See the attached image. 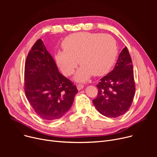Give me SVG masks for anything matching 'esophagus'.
<instances>
[{
    "label": "esophagus",
    "mask_w": 157,
    "mask_h": 157,
    "mask_svg": "<svg viewBox=\"0 0 157 157\" xmlns=\"http://www.w3.org/2000/svg\"><path fill=\"white\" fill-rule=\"evenodd\" d=\"M83 87H84V85H82V84H78V85H77V88H78V90H81V89H83Z\"/></svg>",
    "instance_id": "obj_1"
}]
</instances>
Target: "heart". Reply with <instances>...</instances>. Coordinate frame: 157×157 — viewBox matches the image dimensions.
Wrapping results in <instances>:
<instances>
[{
  "label": "heart",
  "mask_w": 157,
  "mask_h": 157,
  "mask_svg": "<svg viewBox=\"0 0 157 157\" xmlns=\"http://www.w3.org/2000/svg\"><path fill=\"white\" fill-rule=\"evenodd\" d=\"M64 51L55 55L56 62L66 76L73 73L79 63L82 65L76 75L79 81L86 80L91 74L101 76L113 64L117 54L114 38L108 34L79 32L69 36L62 43Z\"/></svg>",
  "instance_id": "heart-1"
}]
</instances>
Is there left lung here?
I'll return each mask as SVG.
<instances>
[{
    "mask_svg": "<svg viewBox=\"0 0 157 157\" xmlns=\"http://www.w3.org/2000/svg\"><path fill=\"white\" fill-rule=\"evenodd\" d=\"M97 97L93 100L97 110L104 116L117 118L130 108L136 92L132 61L127 47L119 55L112 71L97 85Z\"/></svg>",
    "mask_w": 157,
    "mask_h": 157,
    "instance_id": "8db88e82",
    "label": "left lung"
}]
</instances>
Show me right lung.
<instances>
[{
	"label": "right lung",
	"instance_id": "1",
	"mask_svg": "<svg viewBox=\"0 0 157 157\" xmlns=\"http://www.w3.org/2000/svg\"><path fill=\"white\" fill-rule=\"evenodd\" d=\"M24 90L39 117L52 121L61 118L73 103L78 90L58 70L40 39L33 45L25 63Z\"/></svg>",
	"mask_w": 157,
	"mask_h": 157
}]
</instances>
